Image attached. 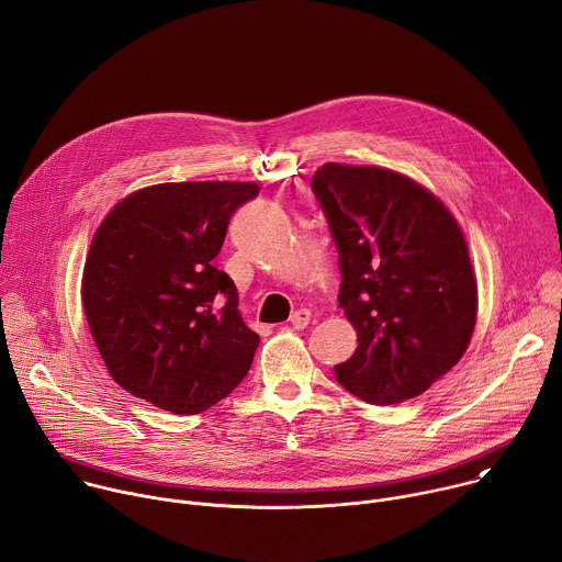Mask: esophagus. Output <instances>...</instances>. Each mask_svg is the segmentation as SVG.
<instances>
[{
	"mask_svg": "<svg viewBox=\"0 0 562 562\" xmlns=\"http://www.w3.org/2000/svg\"><path fill=\"white\" fill-rule=\"evenodd\" d=\"M289 323L295 327V329H304L308 323H311V311L308 308H297L291 313Z\"/></svg>",
	"mask_w": 562,
	"mask_h": 562,
	"instance_id": "34e87169",
	"label": "esophagus"
}]
</instances>
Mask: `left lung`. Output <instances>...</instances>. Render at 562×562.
<instances>
[{
	"instance_id": "8db88e82",
	"label": "left lung",
	"mask_w": 562,
	"mask_h": 562,
	"mask_svg": "<svg viewBox=\"0 0 562 562\" xmlns=\"http://www.w3.org/2000/svg\"><path fill=\"white\" fill-rule=\"evenodd\" d=\"M340 251L338 302L358 331L338 382L371 405L425 393L464 356L477 315L467 239L416 180L327 162L313 173Z\"/></svg>"
}]
</instances>
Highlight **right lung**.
<instances>
[{
  "mask_svg": "<svg viewBox=\"0 0 562 562\" xmlns=\"http://www.w3.org/2000/svg\"><path fill=\"white\" fill-rule=\"evenodd\" d=\"M256 182H165L117 202L93 235L82 304L111 378L135 397L193 416L249 373L260 336L213 267L228 220Z\"/></svg>",
  "mask_w": 562,
  "mask_h": 562,
  "instance_id": "1",
  "label": "right lung"
}]
</instances>
